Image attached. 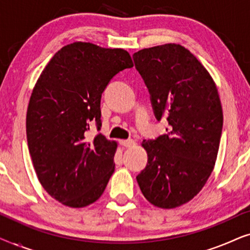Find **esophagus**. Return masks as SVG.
<instances>
[{
    "mask_svg": "<svg viewBox=\"0 0 250 250\" xmlns=\"http://www.w3.org/2000/svg\"><path fill=\"white\" fill-rule=\"evenodd\" d=\"M119 143H121V146H125V148H129V146L134 145V141H133L132 139H128V140H122V141H119Z\"/></svg>",
    "mask_w": 250,
    "mask_h": 250,
    "instance_id": "1",
    "label": "esophagus"
}]
</instances>
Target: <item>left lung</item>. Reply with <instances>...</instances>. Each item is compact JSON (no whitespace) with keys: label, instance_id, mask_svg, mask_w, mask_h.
<instances>
[{"label":"left lung","instance_id":"8db88e82","mask_svg":"<svg viewBox=\"0 0 250 250\" xmlns=\"http://www.w3.org/2000/svg\"><path fill=\"white\" fill-rule=\"evenodd\" d=\"M148 87L157 121L167 134L143 140L146 168L136 176L146 199L170 209L197 196L214 169L223 111L217 87L200 61L180 44H164L133 54Z\"/></svg>","mask_w":250,"mask_h":250}]
</instances>
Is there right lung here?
<instances>
[{"mask_svg": "<svg viewBox=\"0 0 250 250\" xmlns=\"http://www.w3.org/2000/svg\"><path fill=\"white\" fill-rule=\"evenodd\" d=\"M127 51L75 42L54 54L37 80L27 109V142L42 187L59 203L82 208L97 201L115 170L117 142L101 133V95L119 71L132 68Z\"/></svg>", "mask_w": 250, "mask_h": 250, "instance_id": "add662e5", "label": "right lung"}]
</instances>
